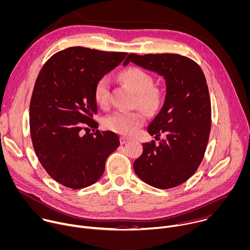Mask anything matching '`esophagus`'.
Masks as SVG:
<instances>
[{"label": "esophagus", "mask_w": 250, "mask_h": 250, "mask_svg": "<svg viewBox=\"0 0 250 250\" xmlns=\"http://www.w3.org/2000/svg\"><path fill=\"white\" fill-rule=\"evenodd\" d=\"M129 141V139L127 138V137H125V136H122L121 137V143L122 144H125V143H127Z\"/></svg>", "instance_id": "esophagus-1"}]
</instances>
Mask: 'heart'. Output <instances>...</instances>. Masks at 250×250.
<instances>
[{
  "label": "heart",
  "instance_id": "1",
  "mask_svg": "<svg viewBox=\"0 0 250 250\" xmlns=\"http://www.w3.org/2000/svg\"><path fill=\"white\" fill-rule=\"evenodd\" d=\"M121 77L138 94V104L144 110L153 112L160 107L163 93L160 89L152 87L153 78L150 74L139 67H130L122 72ZM110 83L108 76L101 77L96 83L95 100L101 106H105L108 103ZM144 116L140 112L119 110L107 116L104 120V125L107 128L117 133L129 136L144 124Z\"/></svg>",
  "mask_w": 250,
  "mask_h": 250
}]
</instances>
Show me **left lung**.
<instances>
[{"label": "left lung", "mask_w": 250, "mask_h": 250, "mask_svg": "<svg viewBox=\"0 0 250 250\" xmlns=\"http://www.w3.org/2000/svg\"><path fill=\"white\" fill-rule=\"evenodd\" d=\"M130 62L157 72L166 84L163 106L147 127L159 144L142 143L134 172L156 188L178 187L196 172L209 139L211 102L205 75L194 61L178 54H129L124 65Z\"/></svg>", "instance_id": "1"}]
</instances>
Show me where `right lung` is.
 <instances>
[{
    "label": "right lung",
    "instance_id": "add662e5",
    "mask_svg": "<svg viewBox=\"0 0 250 250\" xmlns=\"http://www.w3.org/2000/svg\"><path fill=\"white\" fill-rule=\"evenodd\" d=\"M127 53L70 47L42 67L30 101V134L43 168L59 184L80 189L95 184L106 160L120 145L119 135L98 128L97 81L118 66ZM84 129L87 133L83 135Z\"/></svg>",
    "mask_w": 250,
    "mask_h": 250
}]
</instances>
